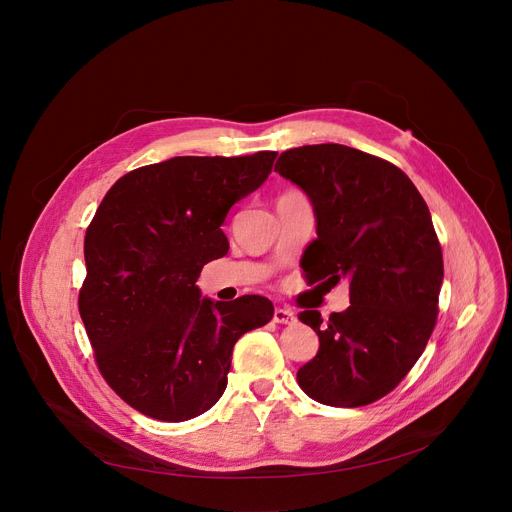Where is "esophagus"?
Wrapping results in <instances>:
<instances>
[{"mask_svg": "<svg viewBox=\"0 0 512 512\" xmlns=\"http://www.w3.org/2000/svg\"><path fill=\"white\" fill-rule=\"evenodd\" d=\"M274 321L276 323H280V325H294L296 323V315H294V311H290V309H276L274 311Z\"/></svg>", "mask_w": 512, "mask_h": 512, "instance_id": "obj_1", "label": "esophagus"}]
</instances>
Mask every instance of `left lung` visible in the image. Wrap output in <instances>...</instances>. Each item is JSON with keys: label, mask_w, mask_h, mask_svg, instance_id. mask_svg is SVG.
<instances>
[{"label": "left lung", "mask_w": 512, "mask_h": 512, "mask_svg": "<svg viewBox=\"0 0 512 512\" xmlns=\"http://www.w3.org/2000/svg\"><path fill=\"white\" fill-rule=\"evenodd\" d=\"M276 170L313 203L306 278L350 282V306L327 325L319 311L298 315L319 335L298 385L325 405H368L412 370L436 323L445 267L428 206L395 164L342 144L286 150Z\"/></svg>", "instance_id": "left-lung-1"}]
</instances>
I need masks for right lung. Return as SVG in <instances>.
<instances>
[{
    "instance_id": "right-lung-1",
    "label": "right lung",
    "mask_w": 512,
    "mask_h": 512,
    "mask_svg": "<svg viewBox=\"0 0 512 512\" xmlns=\"http://www.w3.org/2000/svg\"><path fill=\"white\" fill-rule=\"evenodd\" d=\"M276 156H175L131 170L100 201L84 238L80 317L102 377L144 416L185 422L208 412L238 337L274 317L257 294L201 298L197 278L228 253L220 226Z\"/></svg>"
}]
</instances>
